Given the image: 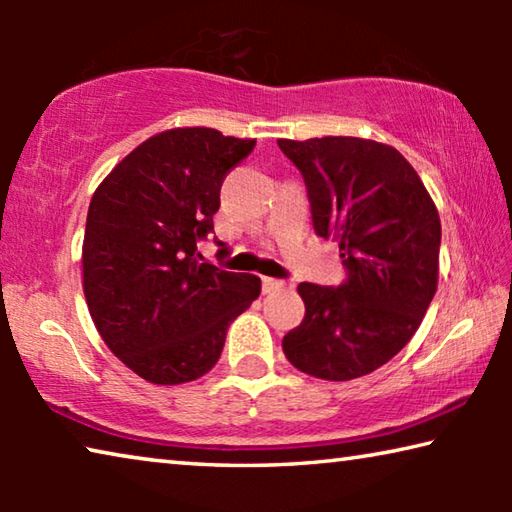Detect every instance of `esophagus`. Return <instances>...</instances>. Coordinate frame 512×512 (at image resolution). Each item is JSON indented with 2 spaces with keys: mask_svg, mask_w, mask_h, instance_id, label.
<instances>
[{
  "mask_svg": "<svg viewBox=\"0 0 512 512\" xmlns=\"http://www.w3.org/2000/svg\"><path fill=\"white\" fill-rule=\"evenodd\" d=\"M262 284H264V293H273V291H282L291 287L287 280H280V277H264Z\"/></svg>",
  "mask_w": 512,
  "mask_h": 512,
  "instance_id": "1",
  "label": "esophagus"
}]
</instances>
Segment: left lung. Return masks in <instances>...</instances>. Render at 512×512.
<instances>
[{
  "instance_id": "1",
  "label": "left lung",
  "mask_w": 512,
  "mask_h": 512,
  "mask_svg": "<svg viewBox=\"0 0 512 512\" xmlns=\"http://www.w3.org/2000/svg\"><path fill=\"white\" fill-rule=\"evenodd\" d=\"M307 185L318 237L339 241V287L300 282L305 318L282 350L298 370L348 381L411 341L438 287L440 216L393 146L361 137L280 140Z\"/></svg>"
}]
</instances>
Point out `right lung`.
<instances>
[{
    "mask_svg": "<svg viewBox=\"0 0 512 512\" xmlns=\"http://www.w3.org/2000/svg\"><path fill=\"white\" fill-rule=\"evenodd\" d=\"M255 140L173 128L128 153L94 192L83 239V291L101 339L151 384L203 377L262 280L201 262L225 173ZM219 253L228 255L223 241Z\"/></svg>",
    "mask_w": 512,
    "mask_h": 512,
    "instance_id": "1",
    "label": "right lung"
}]
</instances>
